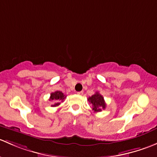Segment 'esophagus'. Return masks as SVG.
<instances>
[{
	"instance_id": "1",
	"label": "esophagus",
	"mask_w": 157,
	"mask_h": 157,
	"mask_svg": "<svg viewBox=\"0 0 157 157\" xmlns=\"http://www.w3.org/2000/svg\"><path fill=\"white\" fill-rule=\"evenodd\" d=\"M83 94V91H80V92H77V95H79V96H82V95Z\"/></svg>"
}]
</instances>
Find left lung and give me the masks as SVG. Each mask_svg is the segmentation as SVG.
Instances as JSON below:
<instances>
[{
  "mask_svg": "<svg viewBox=\"0 0 157 157\" xmlns=\"http://www.w3.org/2000/svg\"><path fill=\"white\" fill-rule=\"evenodd\" d=\"M88 101L93 105V110L95 112H102V109H105V106H106L103 96L99 94L98 92H96L94 95L89 97Z\"/></svg>",
  "mask_w": 157,
  "mask_h": 157,
  "instance_id": "8db88e82",
  "label": "left lung"
}]
</instances>
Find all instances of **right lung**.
<instances>
[{
	"label": "right lung",
	"instance_id": "obj_1",
	"mask_svg": "<svg viewBox=\"0 0 157 157\" xmlns=\"http://www.w3.org/2000/svg\"><path fill=\"white\" fill-rule=\"evenodd\" d=\"M66 98L65 95L61 91H55V93H51L49 100L53 102V104L52 105V107H56L61 104V102H63L64 99Z\"/></svg>",
	"mask_w": 157,
	"mask_h": 157
}]
</instances>
